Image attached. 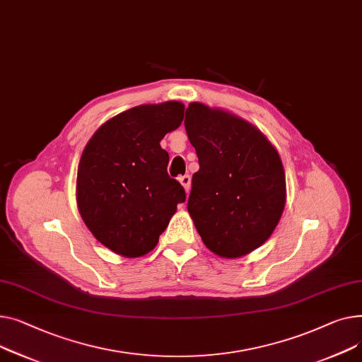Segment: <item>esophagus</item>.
<instances>
[{"mask_svg": "<svg viewBox=\"0 0 362 362\" xmlns=\"http://www.w3.org/2000/svg\"><path fill=\"white\" fill-rule=\"evenodd\" d=\"M178 180H180V182L184 185L185 191L188 193V191H189V185H191V177H189V175H182V177H180Z\"/></svg>", "mask_w": 362, "mask_h": 362, "instance_id": "obj_1", "label": "esophagus"}]
</instances>
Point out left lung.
Masks as SVG:
<instances>
[{"instance_id":"obj_1","label":"left lung","mask_w":362,"mask_h":362,"mask_svg":"<svg viewBox=\"0 0 362 362\" xmlns=\"http://www.w3.org/2000/svg\"><path fill=\"white\" fill-rule=\"evenodd\" d=\"M185 130L200 169L188 211L206 247L235 259L260 247L285 207L282 160L269 140L241 118L193 102Z\"/></svg>"}]
</instances>
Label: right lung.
<instances>
[{"instance_id": "1", "label": "right lung", "mask_w": 362, "mask_h": 362, "mask_svg": "<svg viewBox=\"0 0 362 362\" xmlns=\"http://www.w3.org/2000/svg\"><path fill=\"white\" fill-rule=\"evenodd\" d=\"M182 119L181 102L140 105L106 121L84 147L77 171L80 215L100 244L124 257L152 251L185 202L159 144Z\"/></svg>"}]
</instances>
